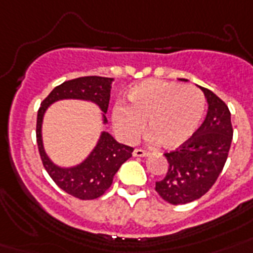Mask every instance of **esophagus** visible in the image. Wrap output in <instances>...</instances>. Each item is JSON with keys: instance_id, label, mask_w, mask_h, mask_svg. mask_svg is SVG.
Returning <instances> with one entry per match:
<instances>
[{"instance_id": "esophagus-1", "label": "esophagus", "mask_w": 253, "mask_h": 253, "mask_svg": "<svg viewBox=\"0 0 253 253\" xmlns=\"http://www.w3.org/2000/svg\"><path fill=\"white\" fill-rule=\"evenodd\" d=\"M132 155H134V156H136V158H144V156H147V155H148V152L144 150H142V148H135L134 152H132Z\"/></svg>"}]
</instances>
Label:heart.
I'll use <instances>...</instances> for the list:
<instances>
[{"label":"heart","mask_w":253,"mask_h":253,"mask_svg":"<svg viewBox=\"0 0 253 253\" xmlns=\"http://www.w3.org/2000/svg\"><path fill=\"white\" fill-rule=\"evenodd\" d=\"M205 109V95L194 86L148 80L128 89L127 105H117L113 110V123L125 142H134L147 119L148 140L176 148L196 134Z\"/></svg>","instance_id":"heart-1"}]
</instances>
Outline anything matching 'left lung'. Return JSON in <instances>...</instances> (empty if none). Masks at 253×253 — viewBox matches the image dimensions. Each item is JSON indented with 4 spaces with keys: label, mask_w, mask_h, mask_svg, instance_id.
<instances>
[{
    "label": "left lung",
    "mask_w": 253,
    "mask_h": 253,
    "mask_svg": "<svg viewBox=\"0 0 253 253\" xmlns=\"http://www.w3.org/2000/svg\"><path fill=\"white\" fill-rule=\"evenodd\" d=\"M201 90L208 99L206 118L188 142L164 154L168 172L155 186L170 205L189 204L208 193L219 177L231 146L234 131L227 105L206 87Z\"/></svg>",
    "instance_id": "left-lung-1"
}]
</instances>
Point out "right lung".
Wrapping results in <instances>:
<instances>
[{"instance_id": "obj_1", "label": "right lung", "mask_w": 253, "mask_h": 253, "mask_svg": "<svg viewBox=\"0 0 253 253\" xmlns=\"http://www.w3.org/2000/svg\"><path fill=\"white\" fill-rule=\"evenodd\" d=\"M113 79L99 76H86L65 81L56 86L41 103L37 118L38 150L45 170L55 184L65 193L79 200L98 198L110 188L114 174L123 163L131 158L132 147L121 144L109 132L102 131L97 146L84 162L71 168H61L51 162L43 147L42 123L49 105L60 99H83L95 103L102 111L103 123H107L105 117L110 101V90Z\"/></svg>"}]
</instances>
